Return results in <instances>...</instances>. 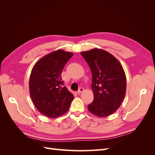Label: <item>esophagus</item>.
<instances>
[{
  "label": "esophagus",
  "instance_id": "1",
  "mask_svg": "<svg viewBox=\"0 0 155 155\" xmlns=\"http://www.w3.org/2000/svg\"><path fill=\"white\" fill-rule=\"evenodd\" d=\"M84 91V88H82V87H81V88H79V90H78V94H81V92H83Z\"/></svg>",
  "mask_w": 155,
  "mask_h": 155
}]
</instances>
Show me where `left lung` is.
<instances>
[{
    "label": "left lung",
    "instance_id": "1",
    "mask_svg": "<svg viewBox=\"0 0 155 155\" xmlns=\"http://www.w3.org/2000/svg\"><path fill=\"white\" fill-rule=\"evenodd\" d=\"M92 72L94 100L88 110L98 117H107L118 110L126 92V77L114 55L99 48L81 52Z\"/></svg>",
    "mask_w": 155,
    "mask_h": 155
}]
</instances>
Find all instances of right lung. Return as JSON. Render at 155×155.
I'll return each instance as SVG.
<instances>
[{"label":"right lung","mask_w":155,"mask_h":155,"mask_svg":"<svg viewBox=\"0 0 155 155\" xmlns=\"http://www.w3.org/2000/svg\"><path fill=\"white\" fill-rule=\"evenodd\" d=\"M73 54L63 50L41 58L33 67L29 81L30 96L41 114L55 118L68 111L74 95L63 87L62 70Z\"/></svg>","instance_id":"right-lung-1"}]
</instances>
